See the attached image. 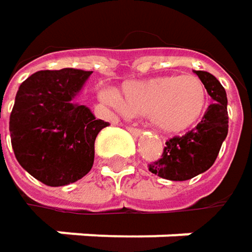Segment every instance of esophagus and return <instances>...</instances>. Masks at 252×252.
Instances as JSON below:
<instances>
[{
	"label": "esophagus",
	"mask_w": 252,
	"mask_h": 252,
	"mask_svg": "<svg viewBox=\"0 0 252 252\" xmlns=\"http://www.w3.org/2000/svg\"><path fill=\"white\" fill-rule=\"evenodd\" d=\"M126 129H128L132 135H135V137H138V135L143 134V131H141L140 128H135V126H126Z\"/></svg>",
	"instance_id": "esophagus-1"
}]
</instances>
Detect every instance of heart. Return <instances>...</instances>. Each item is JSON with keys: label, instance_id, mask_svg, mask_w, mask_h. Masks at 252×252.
I'll use <instances>...</instances> for the list:
<instances>
[{"label": "heart", "instance_id": "obj_1", "mask_svg": "<svg viewBox=\"0 0 252 252\" xmlns=\"http://www.w3.org/2000/svg\"><path fill=\"white\" fill-rule=\"evenodd\" d=\"M102 97L129 115H147L152 126L165 134L194 128L209 108L207 89L195 76L168 74L128 81L121 89V97L112 90H105Z\"/></svg>", "mask_w": 252, "mask_h": 252}]
</instances>
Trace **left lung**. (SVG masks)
<instances>
[{"mask_svg":"<svg viewBox=\"0 0 252 252\" xmlns=\"http://www.w3.org/2000/svg\"><path fill=\"white\" fill-rule=\"evenodd\" d=\"M204 83L213 103L200 124L182 137L166 141L162 158L149 171L169 181H187L206 172L216 160L229 126L226 92L220 81L207 71H194Z\"/></svg>","mask_w":252,"mask_h":252,"instance_id":"8db88e82","label":"left lung"}]
</instances>
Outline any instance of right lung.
<instances>
[{
	"instance_id": "right-lung-1",
	"label": "right lung",
	"mask_w": 252,
	"mask_h": 252,
	"mask_svg": "<svg viewBox=\"0 0 252 252\" xmlns=\"http://www.w3.org/2000/svg\"><path fill=\"white\" fill-rule=\"evenodd\" d=\"M92 71L76 68L37 71L20 84L10 115L17 162L49 187L73 184L93 166L94 140L109 126L74 103Z\"/></svg>"
}]
</instances>
